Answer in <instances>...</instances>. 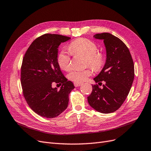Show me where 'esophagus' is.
<instances>
[{"mask_svg": "<svg viewBox=\"0 0 151 151\" xmlns=\"http://www.w3.org/2000/svg\"><path fill=\"white\" fill-rule=\"evenodd\" d=\"M82 84V83H74V86H76V87H79V86H81Z\"/></svg>", "mask_w": 151, "mask_h": 151, "instance_id": "esophagus-1", "label": "esophagus"}]
</instances>
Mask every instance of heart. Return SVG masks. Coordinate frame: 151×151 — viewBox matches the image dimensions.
<instances>
[{"label":"heart","mask_w":151,"mask_h":151,"mask_svg":"<svg viewBox=\"0 0 151 151\" xmlns=\"http://www.w3.org/2000/svg\"><path fill=\"white\" fill-rule=\"evenodd\" d=\"M69 51L73 55H83L86 57V66H89L95 71L102 69L105 63V57L98 52V46L93 41L86 38H79L69 45ZM69 52L63 50L57 56L58 64L62 69L68 70L71 65V55ZM92 74L90 69L84 70H72L68 73V79L75 83H82Z\"/></svg>","instance_id":"heart-1"}]
</instances>
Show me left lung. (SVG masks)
<instances>
[{
	"instance_id": "1",
	"label": "left lung",
	"mask_w": 151,
	"mask_h": 151,
	"mask_svg": "<svg viewBox=\"0 0 151 151\" xmlns=\"http://www.w3.org/2000/svg\"><path fill=\"white\" fill-rule=\"evenodd\" d=\"M103 40L106 59L99 74L94 78L93 91L88 97L90 106L101 113L115 112L125 101L134 79V64L129 48L121 40L110 33H103L93 36Z\"/></svg>"
}]
</instances>
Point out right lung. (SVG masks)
<instances>
[{
    "mask_svg": "<svg viewBox=\"0 0 151 151\" xmlns=\"http://www.w3.org/2000/svg\"><path fill=\"white\" fill-rule=\"evenodd\" d=\"M70 39L60 35L45 34L33 41L22 60L23 95L29 107L41 116L57 117L68 106V95L75 87L62 74L57 56L59 45ZM55 83L63 84L60 90L52 88Z\"/></svg>",
    "mask_w": 151,
    "mask_h": 151,
    "instance_id": "obj_1",
    "label": "right lung"
}]
</instances>
